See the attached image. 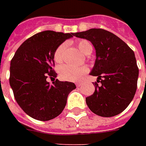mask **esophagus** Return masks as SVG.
I'll use <instances>...</instances> for the list:
<instances>
[{
    "label": "esophagus",
    "instance_id": "34e87169",
    "mask_svg": "<svg viewBox=\"0 0 146 146\" xmlns=\"http://www.w3.org/2000/svg\"><path fill=\"white\" fill-rule=\"evenodd\" d=\"M76 86H77V87H79V86H80V85H81L82 84H81V83H76Z\"/></svg>",
    "mask_w": 146,
    "mask_h": 146
}]
</instances>
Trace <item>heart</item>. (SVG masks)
Segmentation results:
<instances>
[{"label": "heart", "mask_w": 146, "mask_h": 146, "mask_svg": "<svg viewBox=\"0 0 146 146\" xmlns=\"http://www.w3.org/2000/svg\"><path fill=\"white\" fill-rule=\"evenodd\" d=\"M77 45L84 53L89 54L93 51V46L91 43L86 40H81L78 41ZM66 48V44L62 43L56 48L53 58L56 62H61L63 60L65 50ZM88 71V68L86 66H73L70 65H64L60 67L59 69V76L62 80L66 81H77L80 80L84 75H85Z\"/></svg>", "instance_id": "heart-1"}]
</instances>
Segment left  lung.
<instances>
[{
  "instance_id": "left-lung-1",
  "label": "left lung",
  "mask_w": 146,
  "mask_h": 146,
  "mask_svg": "<svg viewBox=\"0 0 146 146\" xmlns=\"http://www.w3.org/2000/svg\"><path fill=\"white\" fill-rule=\"evenodd\" d=\"M74 36L89 40L96 49L97 58L90 75L98 76V80L93 84V94L86 98L88 108L102 117L120 114L132 102L137 88L139 69L133 50L115 34L101 28Z\"/></svg>"
}]
</instances>
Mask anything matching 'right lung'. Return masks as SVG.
<instances>
[{"label": "right lung", "instance_id": "right-lung-1", "mask_svg": "<svg viewBox=\"0 0 146 146\" xmlns=\"http://www.w3.org/2000/svg\"><path fill=\"white\" fill-rule=\"evenodd\" d=\"M75 33L44 31L23 43L10 62L9 84L17 103L27 115L40 121L58 116L64 110L68 94L76 88L71 82L50 84L55 79L53 55L56 48Z\"/></svg>", "mask_w": 146, "mask_h": 146}]
</instances>
